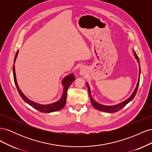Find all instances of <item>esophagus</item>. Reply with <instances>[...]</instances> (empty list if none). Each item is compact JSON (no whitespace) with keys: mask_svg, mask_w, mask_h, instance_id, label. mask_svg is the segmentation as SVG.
<instances>
[{"mask_svg":"<svg viewBox=\"0 0 152 152\" xmlns=\"http://www.w3.org/2000/svg\"><path fill=\"white\" fill-rule=\"evenodd\" d=\"M86 71H87V69L85 67H81L80 68V74L81 75H85V73H86Z\"/></svg>","mask_w":152,"mask_h":152,"instance_id":"esophagus-1","label":"esophagus"}]
</instances>
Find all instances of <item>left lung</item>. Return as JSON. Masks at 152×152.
I'll return each instance as SVG.
<instances>
[{
	"mask_svg": "<svg viewBox=\"0 0 152 152\" xmlns=\"http://www.w3.org/2000/svg\"><path fill=\"white\" fill-rule=\"evenodd\" d=\"M133 52H134V55L135 56V58L137 59V62L139 63V77H138V80H137V83L136 84V87L134 89V91H133L132 94L130 96V97H129L127 99H126L125 101H124V102L117 104H115V105H104V104H100L99 103H98L97 102H96V101L91 96V89H90V87L88 84V83H87L86 82V84L88 87V91H89V97H90V99H91V104H93V107L99 111H102V112H107V113H115V112H117L118 111H119L121 109H122V108H124L125 106L129 103L133 99V98H134V96L136 94V92L137 90V88H138V86H139V83H140V72H141V68H140V61H139V58L137 57V55L136 53V52L134 51V50L133 49Z\"/></svg>",
	"mask_w": 152,
	"mask_h": 152,
	"instance_id": "left-lung-1",
	"label": "left lung"
}]
</instances>
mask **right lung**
I'll use <instances>...</instances> for the list:
<instances>
[{
    "mask_svg": "<svg viewBox=\"0 0 152 152\" xmlns=\"http://www.w3.org/2000/svg\"><path fill=\"white\" fill-rule=\"evenodd\" d=\"M18 53H19V50H18L16 52V56L15 57V59H14V64L15 63ZM12 68H13L14 80H15V83L17 87L18 93H19L20 95L21 96V98L23 99V101H25V102L27 104H28L40 112H42V113H51V112H57V111H59V110H61L62 108H63L64 107H65V105L66 104V96H67L68 89V87H70V86L71 85V84L73 82V80L75 79V77L73 73H70V74L67 75L66 77H65L63 79V80L61 81V84L63 87V92L61 97L59 98V99L58 100L57 102L53 103L42 104H39L38 103L34 102H33V101L30 100V99L27 98L23 93H22V91L19 88V86H18V84L17 83L15 65H13Z\"/></svg>",
    "mask_w": 152,
    "mask_h": 152,
    "instance_id": "add662e5",
    "label": "right lung"
}]
</instances>
